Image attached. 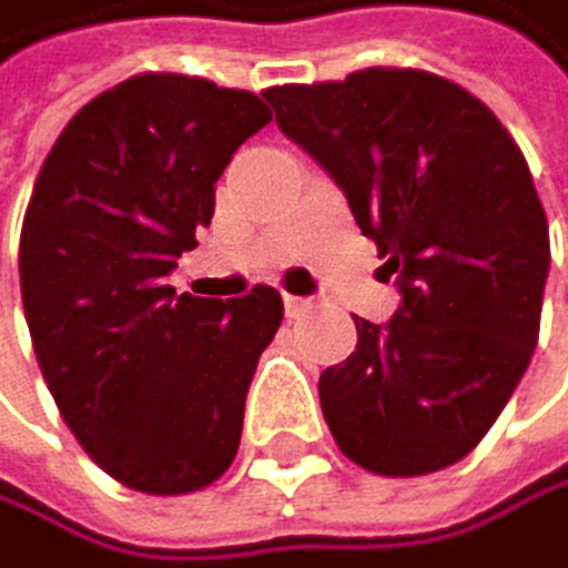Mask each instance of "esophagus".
<instances>
[{
  "instance_id": "1",
  "label": "esophagus",
  "mask_w": 568,
  "mask_h": 568,
  "mask_svg": "<svg viewBox=\"0 0 568 568\" xmlns=\"http://www.w3.org/2000/svg\"><path fill=\"white\" fill-rule=\"evenodd\" d=\"M307 307H311V300H304V296H290V293H286V314H290V317H300Z\"/></svg>"
}]
</instances>
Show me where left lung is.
Masks as SVG:
<instances>
[{
  "instance_id": "8db88e82",
  "label": "left lung",
  "mask_w": 568,
  "mask_h": 568,
  "mask_svg": "<svg viewBox=\"0 0 568 568\" xmlns=\"http://www.w3.org/2000/svg\"><path fill=\"white\" fill-rule=\"evenodd\" d=\"M264 98L278 130L343 186L403 304L356 322V353L322 371L335 445L382 477L459 463L534 356L551 264L548 219L498 115L427 70L371 67Z\"/></svg>"
}]
</instances>
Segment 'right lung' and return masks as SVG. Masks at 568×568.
<instances>
[{"label":"right lung","instance_id":"right-lung-1","mask_svg":"<svg viewBox=\"0 0 568 568\" xmlns=\"http://www.w3.org/2000/svg\"><path fill=\"white\" fill-rule=\"evenodd\" d=\"M272 119L251 91L136 73L59 133L20 229L38 367L73 438L144 495H186L236 459L282 296L176 293L169 272L215 215L233 151Z\"/></svg>","mask_w":568,"mask_h":568}]
</instances>
